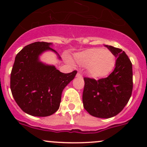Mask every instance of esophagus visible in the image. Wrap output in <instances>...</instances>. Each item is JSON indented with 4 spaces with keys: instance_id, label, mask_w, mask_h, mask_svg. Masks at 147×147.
Instances as JSON below:
<instances>
[{
    "instance_id": "esophagus-1",
    "label": "esophagus",
    "mask_w": 147,
    "mask_h": 147,
    "mask_svg": "<svg viewBox=\"0 0 147 147\" xmlns=\"http://www.w3.org/2000/svg\"><path fill=\"white\" fill-rule=\"evenodd\" d=\"M76 77L77 78H82V75L80 73H79V72H78L76 75Z\"/></svg>"
}]
</instances>
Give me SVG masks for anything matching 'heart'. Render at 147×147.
Returning a JSON list of instances; mask_svg holds the SVG:
<instances>
[{"label":"heart","instance_id":"obj_1","mask_svg":"<svg viewBox=\"0 0 147 147\" xmlns=\"http://www.w3.org/2000/svg\"><path fill=\"white\" fill-rule=\"evenodd\" d=\"M75 60L78 65L87 67V72L92 78H101L112 72L117 58L111 50L93 47L77 53Z\"/></svg>","mask_w":147,"mask_h":147}]
</instances>
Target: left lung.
<instances>
[{"instance_id": "obj_1", "label": "left lung", "mask_w": 147, "mask_h": 147, "mask_svg": "<svg viewBox=\"0 0 147 147\" xmlns=\"http://www.w3.org/2000/svg\"><path fill=\"white\" fill-rule=\"evenodd\" d=\"M106 47L116 55L113 72L98 80L84 78L83 106L90 115L99 118L118 115L128 103L133 89L132 64L128 56L121 49Z\"/></svg>"}]
</instances>
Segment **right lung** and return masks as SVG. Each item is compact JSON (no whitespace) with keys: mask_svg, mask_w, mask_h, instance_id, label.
I'll list each match as a JSON object with an SVG mask.
<instances>
[{"mask_svg":"<svg viewBox=\"0 0 147 147\" xmlns=\"http://www.w3.org/2000/svg\"><path fill=\"white\" fill-rule=\"evenodd\" d=\"M51 45L35 42L26 45L17 54L12 68L13 98L23 112L32 116L47 117L57 112L63 90L77 74L76 70L63 73L55 66L40 62L39 55L46 50L57 53Z\"/></svg>","mask_w":147,"mask_h":147,"instance_id":"1","label":"right lung"}]
</instances>
